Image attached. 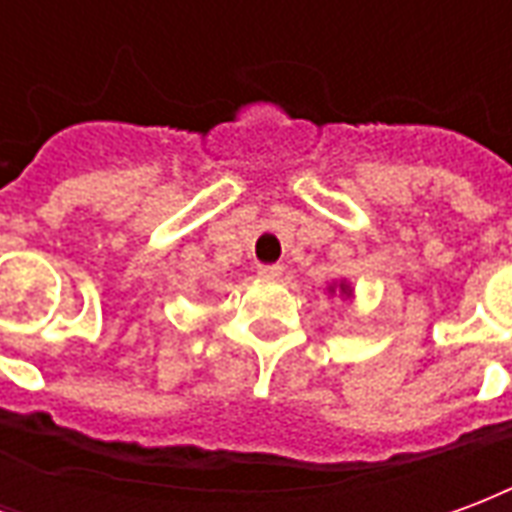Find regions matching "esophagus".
Masks as SVG:
<instances>
[{
    "label": "esophagus",
    "instance_id": "esophagus-1",
    "mask_svg": "<svg viewBox=\"0 0 512 512\" xmlns=\"http://www.w3.org/2000/svg\"><path fill=\"white\" fill-rule=\"evenodd\" d=\"M261 278H267V281H275V278H281L283 267L281 264H261L259 267Z\"/></svg>",
    "mask_w": 512,
    "mask_h": 512
}]
</instances>
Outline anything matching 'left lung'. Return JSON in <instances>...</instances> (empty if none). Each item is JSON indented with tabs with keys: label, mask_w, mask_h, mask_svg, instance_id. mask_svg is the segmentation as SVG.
<instances>
[{
	"label": "left lung",
	"mask_w": 512,
	"mask_h": 512,
	"mask_svg": "<svg viewBox=\"0 0 512 512\" xmlns=\"http://www.w3.org/2000/svg\"><path fill=\"white\" fill-rule=\"evenodd\" d=\"M341 292H343V294H346V286H341Z\"/></svg>",
	"instance_id": "obj_1"
}]
</instances>
